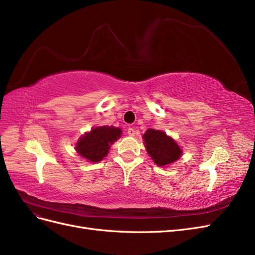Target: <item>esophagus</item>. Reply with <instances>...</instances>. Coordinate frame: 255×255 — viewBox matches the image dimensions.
<instances>
[{
  "instance_id": "34e87169",
  "label": "esophagus",
  "mask_w": 255,
  "mask_h": 255,
  "mask_svg": "<svg viewBox=\"0 0 255 255\" xmlns=\"http://www.w3.org/2000/svg\"><path fill=\"white\" fill-rule=\"evenodd\" d=\"M127 132H128V134H129L130 136H134V135L136 134V131H135V129H133V128H128Z\"/></svg>"
}]
</instances>
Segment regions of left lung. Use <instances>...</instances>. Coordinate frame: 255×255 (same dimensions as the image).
Returning <instances> with one entry per match:
<instances>
[{"label":"left lung","instance_id":"obj_1","mask_svg":"<svg viewBox=\"0 0 255 255\" xmlns=\"http://www.w3.org/2000/svg\"><path fill=\"white\" fill-rule=\"evenodd\" d=\"M143 138L147 152L158 166L169 165L181 157L182 150L175 139L161 130H146Z\"/></svg>","mask_w":255,"mask_h":255}]
</instances>
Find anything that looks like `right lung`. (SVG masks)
Returning <instances> with one entry per match:
<instances>
[{
    "label": "right lung",
    "mask_w": 255,
    "mask_h": 255,
    "mask_svg": "<svg viewBox=\"0 0 255 255\" xmlns=\"http://www.w3.org/2000/svg\"><path fill=\"white\" fill-rule=\"evenodd\" d=\"M122 130L113 126H100L85 133L76 144L75 149L89 162H100L109 152L112 145L121 137Z\"/></svg>",
    "instance_id": "obj_1"
}]
</instances>
